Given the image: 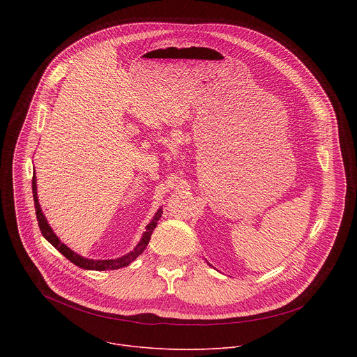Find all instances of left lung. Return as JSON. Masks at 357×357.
Here are the masks:
<instances>
[{
  "instance_id": "obj_1",
  "label": "left lung",
  "mask_w": 357,
  "mask_h": 357,
  "mask_svg": "<svg viewBox=\"0 0 357 357\" xmlns=\"http://www.w3.org/2000/svg\"><path fill=\"white\" fill-rule=\"evenodd\" d=\"M208 264H209V263H208ZM209 266H211V264H209Z\"/></svg>"
}]
</instances>
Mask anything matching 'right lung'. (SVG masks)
Wrapping results in <instances>:
<instances>
[{
  "label": "right lung",
  "instance_id": "obj_1",
  "mask_svg": "<svg viewBox=\"0 0 357 357\" xmlns=\"http://www.w3.org/2000/svg\"><path fill=\"white\" fill-rule=\"evenodd\" d=\"M32 193H33V202H35V212H36V219H38V225H39V229H40V233L42 236L52 244L59 252H62L63 256L72 261L75 266L83 268V270H94V271H106V270H119V268H123V267H127L130 266L139 254L144 252V250L146 248L148 243H149V238H151V234L152 231H154V229L157 227V223L158 220L161 219V215H162V208H160L157 211V213L154 215V218L151 219V222L146 225L145 227V231L142 233L141 236V240L138 241V244L134 247L132 251L127 252L126 256H121V257H117V259H110V260H93V259H86L83 256H80V254H77L76 251H73L72 248H69L65 243L61 241V238L55 234V231L52 230V227L49 226L42 209H40V205H39V200H38V192H36V176H35V172H33V178H32Z\"/></svg>",
  "mask_w": 357,
  "mask_h": 357
}]
</instances>
